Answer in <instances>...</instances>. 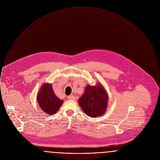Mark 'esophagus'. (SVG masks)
I'll use <instances>...</instances> for the list:
<instances>
[{
	"label": "esophagus",
	"mask_w": 160,
	"mask_h": 160,
	"mask_svg": "<svg viewBox=\"0 0 160 160\" xmlns=\"http://www.w3.org/2000/svg\"><path fill=\"white\" fill-rule=\"evenodd\" d=\"M68 99L69 100H74L75 99V97L74 96H69L68 97Z\"/></svg>",
	"instance_id": "34e87169"
}]
</instances>
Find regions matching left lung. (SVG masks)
Wrapping results in <instances>:
<instances>
[{"label":"left lung","mask_w":160,"mask_h":160,"mask_svg":"<svg viewBox=\"0 0 160 160\" xmlns=\"http://www.w3.org/2000/svg\"><path fill=\"white\" fill-rule=\"evenodd\" d=\"M97 86L88 85L84 94L78 102L84 112L91 117L102 115L106 111L108 96L104 87L100 84Z\"/></svg>","instance_id":"left-lung-1"}]
</instances>
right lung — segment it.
<instances>
[{
  "label": "right lung",
  "instance_id": "1",
  "mask_svg": "<svg viewBox=\"0 0 160 160\" xmlns=\"http://www.w3.org/2000/svg\"><path fill=\"white\" fill-rule=\"evenodd\" d=\"M37 100L41 109L50 115L54 114L63 103V101L54 94L52 84L49 83L42 85L38 93Z\"/></svg>",
  "mask_w": 160,
  "mask_h": 160
}]
</instances>
